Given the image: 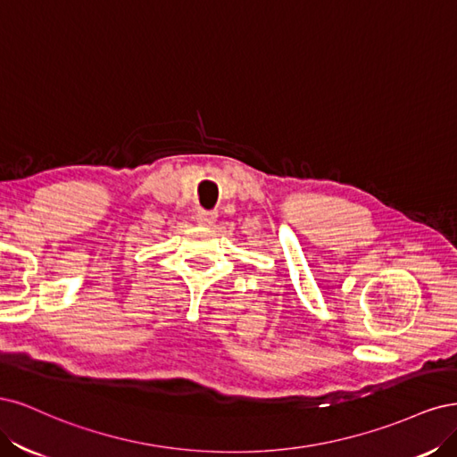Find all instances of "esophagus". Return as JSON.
Listing matches in <instances>:
<instances>
[{"label":"esophagus","instance_id":"esophagus-1","mask_svg":"<svg viewBox=\"0 0 457 457\" xmlns=\"http://www.w3.org/2000/svg\"><path fill=\"white\" fill-rule=\"evenodd\" d=\"M216 212H209V211H199L197 212V222L201 226H212L216 222Z\"/></svg>","mask_w":457,"mask_h":457}]
</instances>
